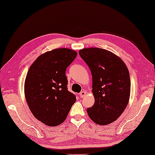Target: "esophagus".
<instances>
[{
  "label": "esophagus",
  "instance_id": "esophagus-1",
  "mask_svg": "<svg viewBox=\"0 0 155 155\" xmlns=\"http://www.w3.org/2000/svg\"><path fill=\"white\" fill-rule=\"evenodd\" d=\"M86 94H87V92L86 91H81V93L80 94V96L81 97H84L86 96Z\"/></svg>",
  "mask_w": 155,
  "mask_h": 155
}]
</instances>
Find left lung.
I'll list each match as a JSON object with an SVG mask.
<instances>
[{"instance_id": "left-lung-1", "label": "left lung", "mask_w": 155, "mask_h": 155, "mask_svg": "<svg viewBox=\"0 0 155 155\" xmlns=\"http://www.w3.org/2000/svg\"><path fill=\"white\" fill-rule=\"evenodd\" d=\"M81 58L92 76L95 102L87 109L88 116L99 125H107L118 119L127 106L130 95L128 69L120 57L106 49L90 47L80 49Z\"/></svg>"}]
</instances>
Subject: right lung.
<instances>
[{"label":"right lung","instance_id":"1","mask_svg":"<svg viewBox=\"0 0 155 155\" xmlns=\"http://www.w3.org/2000/svg\"><path fill=\"white\" fill-rule=\"evenodd\" d=\"M77 52L68 48L47 51L36 59L28 70L24 91L31 112L49 126L64 122L76 97L68 90L66 69Z\"/></svg>","mask_w":155,"mask_h":155}]
</instances>
